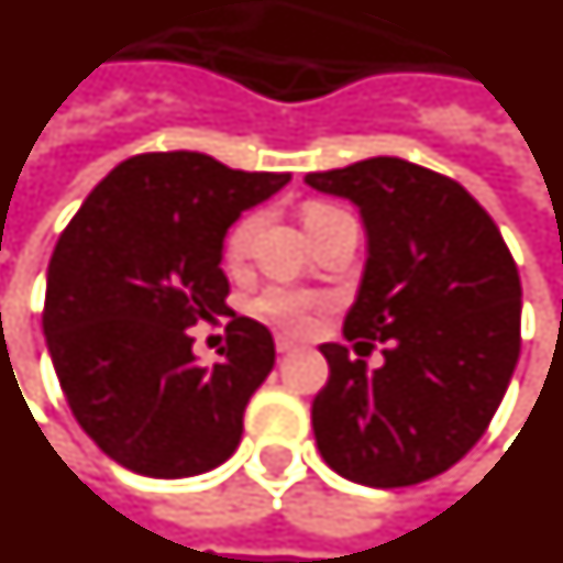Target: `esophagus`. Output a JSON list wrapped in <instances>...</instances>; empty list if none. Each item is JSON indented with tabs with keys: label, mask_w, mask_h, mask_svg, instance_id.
Listing matches in <instances>:
<instances>
[{
	"label": "esophagus",
	"mask_w": 563,
	"mask_h": 563,
	"mask_svg": "<svg viewBox=\"0 0 563 563\" xmlns=\"http://www.w3.org/2000/svg\"><path fill=\"white\" fill-rule=\"evenodd\" d=\"M277 352L280 355H289V352H295V340H289V336H277Z\"/></svg>",
	"instance_id": "34e87169"
}]
</instances>
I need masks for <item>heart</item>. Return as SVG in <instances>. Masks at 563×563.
Instances as JSON below:
<instances>
[{
    "label": "heart",
    "mask_w": 563,
    "mask_h": 563,
    "mask_svg": "<svg viewBox=\"0 0 563 563\" xmlns=\"http://www.w3.org/2000/svg\"><path fill=\"white\" fill-rule=\"evenodd\" d=\"M340 214V208L322 206V202H316V206H307L303 211V227L307 232L316 229L322 220L334 218ZM260 227V218H244L235 223V229L229 232L227 239V262L229 265H239L244 256H247L250 241H253V232ZM256 313L262 319H268V322L286 324V328H301L307 322V313H310V307H313V298H307L303 292H295V289H283V286H274V289H265V292L256 298Z\"/></svg>",
    "instance_id": "b5f03b06"
}]
</instances>
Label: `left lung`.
Instances as JSON below:
<instances>
[{
	"mask_svg": "<svg viewBox=\"0 0 563 563\" xmlns=\"http://www.w3.org/2000/svg\"><path fill=\"white\" fill-rule=\"evenodd\" d=\"M303 181L361 211L366 262L343 334L387 343L378 369L345 345H319L331 366L313 399L319 453L361 486L430 481L477 444L514 376L522 319L514 256L465 187L402 157Z\"/></svg>",
	"mask_w": 563,
	"mask_h": 563,
	"instance_id": "obj_1",
	"label": "left lung"
}]
</instances>
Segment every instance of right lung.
<instances>
[{"mask_svg":"<svg viewBox=\"0 0 563 563\" xmlns=\"http://www.w3.org/2000/svg\"><path fill=\"white\" fill-rule=\"evenodd\" d=\"M289 173L229 169L199 152L128 157L91 190L49 256L44 336L74 418L128 472L176 481L218 468L274 366L265 324L232 316L199 366L187 328L227 316L223 239Z\"/></svg>","mask_w":563,"mask_h":563,"instance_id":"right-lung-1","label":"right lung"}]
</instances>
